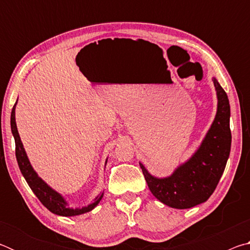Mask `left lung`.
Masks as SVG:
<instances>
[{
    "label": "left lung",
    "mask_w": 250,
    "mask_h": 250,
    "mask_svg": "<svg viewBox=\"0 0 250 250\" xmlns=\"http://www.w3.org/2000/svg\"><path fill=\"white\" fill-rule=\"evenodd\" d=\"M213 83L217 96L216 116L201 146L191 158L180 164L167 177L152 175L139 162L151 193L172 208H191L208 200L216 188L229 158V101L216 78L213 77Z\"/></svg>",
    "instance_id": "8db88e82"
}]
</instances>
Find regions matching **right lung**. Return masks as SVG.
Listing matches in <instances>:
<instances>
[{"label":"right lung","instance_id":"1","mask_svg":"<svg viewBox=\"0 0 250 250\" xmlns=\"http://www.w3.org/2000/svg\"><path fill=\"white\" fill-rule=\"evenodd\" d=\"M18 101H16L13 109H12L11 113V130L12 134H13L14 140H15V154H16V160H18L19 167L24 179L26 180L27 184L33 193L35 194L37 198L42 202L46 208L52 211V213L59 215V216H65V217H70V216H77V215H82L84 213H88L95 208V207L99 204L101 198L104 197V192H100L98 196H96L94 202L90 203L89 205L83 206V207H77V208H73V207H69L68 203L64 198L62 194L55 191L54 188H50V186L46 183L44 180H42V177L39 176V174L34 170L31 162H29L28 156L26 154V151L24 149V146L22 141H21L18 126H16V121H15V107ZM105 164H107V160H105Z\"/></svg>","mask_w":250,"mask_h":250}]
</instances>
